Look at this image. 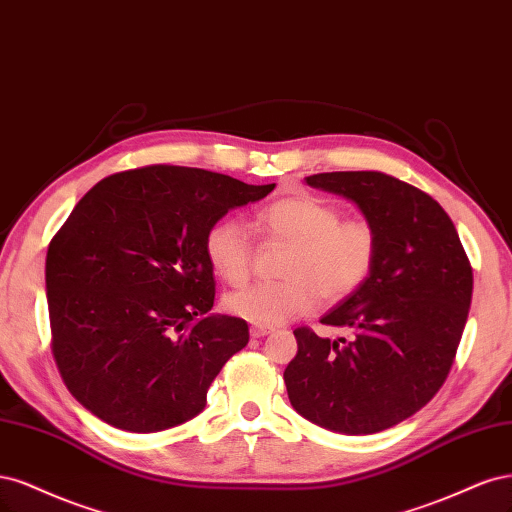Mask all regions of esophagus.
I'll use <instances>...</instances> for the list:
<instances>
[{
	"mask_svg": "<svg viewBox=\"0 0 512 512\" xmlns=\"http://www.w3.org/2000/svg\"><path fill=\"white\" fill-rule=\"evenodd\" d=\"M272 332H274V327H270V325H251V336L253 338H263V336H268Z\"/></svg>",
	"mask_w": 512,
	"mask_h": 512,
	"instance_id": "obj_1",
	"label": "esophagus"
}]
</instances>
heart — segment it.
<instances>
[{
    "instance_id": "heart-1",
    "label": "heart",
    "mask_w": 512,
    "mask_h": 512,
    "mask_svg": "<svg viewBox=\"0 0 512 512\" xmlns=\"http://www.w3.org/2000/svg\"><path fill=\"white\" fill-rule=\"evenodd\" d=\"M255 229L272 242L289 244L278 283H259L229 293L225 310L255 325H283L319 304H336L364 287L378 259V232L366 219H342V210L321 195L300 191L261 208ZM204 253L219 278L242 287L253 272L255 246L238 219H219L204 238Z\"/></svg>"
}]
</instances>
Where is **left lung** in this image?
I'll use <instances>...</instances> for the list:
<instances>
[{
	"label": "left lung",
	"mask_w": 512,
	"mask_h": 512,
	"mask_svg": "<svg viewBox=\"0 0 512 512\" xmlns=\"http://www.w3.org/2000/svg\"><path fill=\"white\" fill-rule=\"evenodd\" d=\"M349 197L378 232V259L351 298L321 319L351 338L295 329L285 370L291 406L342 434H374L415 415L447 381L472 302V266L442 206L383 172L306 178Z\"/></svg>",
	"instance_id": "left-lung-1"
}]
</instances>
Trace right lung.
<instances>
[{
	"label": "right lung",
	"mask_w": 512,
	"mask_h": 512,
	"mask_svg": "<svg viewBox=\"0 0 512 512\" xmlns=\"http://www.w3.org/2000/svg\"><path fill=\"white\" fill-rule=\"evenodd\" d=\"M276 185L157 163L110 174L48 244L53 357L74 398L112 427L161 432L193 419L249 325L206 315L208 227Z\"/></svg>",
	"instance_id": "obj_1"
}]
</instances>
